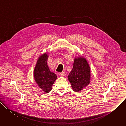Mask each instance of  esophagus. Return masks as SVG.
Returning <instances> with one entry per match:
<instances>
[{
    "label": "esophagus",
    "instance_id": "1",
    "mask_svg": "<svg viewBox=\"0 0 126 126\" xmlns=\"http://www.w3.org/2000/svg\"><path fill=\"white\" fill-rule=\"evenodd\" d=\"M59 75H60V76H62V77L65 76V73L64 72H61V73H59Z\"/></svg>",
    "mask_w": 126,
    "mask_h": 126
}]
</instances>
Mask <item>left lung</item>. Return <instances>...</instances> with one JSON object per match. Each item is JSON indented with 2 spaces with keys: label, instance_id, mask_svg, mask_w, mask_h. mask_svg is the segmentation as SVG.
<instances>
[{
  "label": "left lung",
  "instance_id": "obj_1",
  "mask_svg": "<svg viewBox=\"0 0 126 126\" xmlns=\"http://www.w3.org/2000/svg\"><path fill=\"white\" fill-rule=\"evenodd\" d=\"M89 64L83 57L74 59L73 67L68 76L72 89L75 92H79L90 82L91 72Z\"/></svg>",
  "mask_w": 126,
  "mask_h": 126
}]
</instances>
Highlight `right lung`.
Listing matches in <instances>:
<instances>
[{
  "label": "right lung",
  "instance_id": "1",
  "mask_svg": "<svg viewBox=\"0 0 126 126\" xmlns=\"http://www.w3.org/2000/svg\"><path fill=\"white\" fill-rule=\"evenodd\" d=\"M48 55L44 53L38 59L34 70V77L35 82L42 90L46 93L50 92L52 85L57 77L51 72L47 65Z\"/></svg>",
  "mask_w": 126,
  "mask_h": 126
}]
</instances>
